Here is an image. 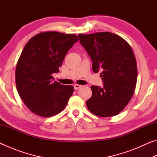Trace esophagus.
<instances>
[{"mask_svg":"<svg viewBox=\"0 0 157 157\" xmlns=\"http://www.w3.org/2000/svg\"><path fill=\"white\" fill-rule=\"evenodd\" d=\"M74 89L75 90H78V89H79V88H81L82 87V85H79V84H75L74 85Z\"/></svg>","mask_w":157,"mask_h":157,"instance_id":"1","label":"esophagus"}]
</instances>
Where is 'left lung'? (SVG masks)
Wrapping results in <instances>:
<instances>
[{
  "label": "left lung",
  "instance_id": "obj_1",
  "mask_svg": "<svg viewBox=\"0 0 157 157\" xmlns=\"http://www.w3.org/2000/svg\"><path fill=\"white\" fill-rule=\"evenodd\" d=\"M78 36L92 61L93 71H100L102 77V87H91L87 107L98 116H116L128 104L136 87L137 66L132 48L122 37L109 32Z\"/></svg>",
  "mask_w": 157,
  "mask_h": 157
}]
</instances>
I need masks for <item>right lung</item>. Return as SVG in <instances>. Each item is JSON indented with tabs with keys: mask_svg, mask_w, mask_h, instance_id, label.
<instances>
[{
	"mask_svg": "<svg viewBox=\"0 0 157 157\" xmlns=\"http://www.w3.org/2000/svg\"><path fill=\"white\" fill-rule=\"evenodd\" d=\"M78 41L75 34L46 32L26 44L16 68V85L32 112L48 118L65 108L73 86L54 81L52 75L59 72L66 53Z\"/></svg>",
	"mask_w": 157,
	"mask_h": 157,
	"instance_id": "right-lung-1",
	"label": "right lung"
}]
</instances>
